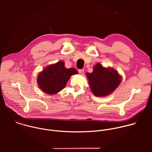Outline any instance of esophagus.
<instances>
[{"mask_svg":"<svg viewBox=\"0 0 152 152\" xmlns=\"http://www.w3.org/2000/svg\"><path fill=\"white\" fill-rule=\"evenodd\" d=\"M78 72H79V74H80V75H83V73H84V70L83 69H81V70H78Z\"/></svg>","mask_w":152,"mask_h":152,"instance_id":"esophagus-1","label":"esophagus"}]
</instances>
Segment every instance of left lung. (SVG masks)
<instances>
[{
  "label": "left lung",
  "mask_w": 152,
  "mask_h": 152,
  "mask_svg": "<svg viewBox=\"0 0 152 152\" xmlns=\"http://www.w3.org/2000/svg\"><path fill=\"white\" fill-rule=\"evenodd\" d=\"M89 84L93 94L97 97H104L111 94L121 81V77L113 68L104 67L98 63L91 73H86Z\"/></svg>",
  "instance_id": "obj_1"
}]
</instances>
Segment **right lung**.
<instances>
[{
	"instance_id": "obj_1",
	"label": "right lung",
	"mask_w": 152,
	"mask_h": 152,
	"mask_svg": "<svg viewBox=\"0 0 152 152\" xmlns=\"http://www.w3.org/2000/svg\"><path fill=\"white\" fill-rule=\"evenodd\" d=\"M64 64L63 61H58L38 74L37 83L41 91L49 94H56L65 88L72 75L78 73L76 69H66Z\"/></svg>"
}]
</instances>
